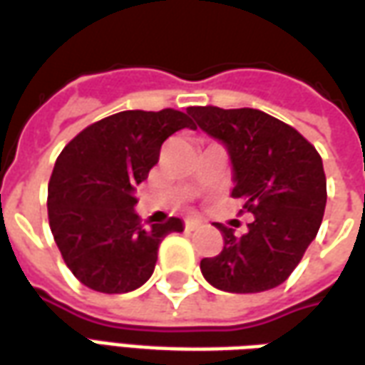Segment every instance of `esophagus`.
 Instances as JSON below:
<instances>
[{"label":"esophagus","instance_id":"obj_1","mask_svg":"<svg viewBox=\"0 0 365 365\" xmlns=\"http://www.w3.org/2000/svg\"><path fill=\"white\" fill-rule=\"evenodd\" d=\"M200 226H202V222H200V220H196V218H187V220H185V228L190 230V232H192V230H198V228H200Z\"/></svg>","mask_w":365,"mask_h":365}]
</instances>
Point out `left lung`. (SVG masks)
Segmentation results:
<instances>
[{
	"instance_id": "1",
	"label": "left lung",
	"mask_w": 365,
	"mask_h": 365,
	"mask_svg": "<svg viewBox=\"0 0 365 365\" xmlns=\"http://www.w3.org/2000/svg\"><path fill=\"white\" fill-rule=\"evenodd\" d=\"M188 113L226 147L232 196L253 214L244 236L214 224L224 250L200 261L204 279L226 293L269 291L287 281L319 234L327 206L322 159L297 129L259 110L198 106Z\"/></svg>"
}]
</instances>
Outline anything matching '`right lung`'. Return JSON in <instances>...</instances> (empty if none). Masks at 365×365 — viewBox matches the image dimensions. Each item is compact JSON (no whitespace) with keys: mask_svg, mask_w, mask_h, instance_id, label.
I'll use <instances>...</instances> for the list:
<instances>
[{"mask_svg":"<svg viewBox=\"0 0 365 365\" xmlns=\"http://www.w3.org/2000/svg\"><path fill=\"white\" fill-rule=\"evenodd\" d=\"M195 129L177 110H128L80 131L54 163L48 180V224L64 263L98 293H129L153 275L163 237L182 232L170 218L143 228L135 187L159 163L163 141Z\"/></svg>","mask_w":365,"mask_h":365,"instance_id":"add662e5","label":"right lung"}]
</instances>
